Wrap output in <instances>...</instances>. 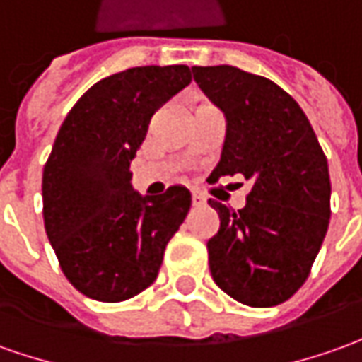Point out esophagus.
Here are the masks:
<instances>
[{
  "label": "esophagus",
  "instance_id": "esophagus-1",
  "mask_svg": "<svg viewBox=\"0 0 362 362\" xmlns=\"http://www.w3.org/2000/svg\"><path fill=\"white\" fill-rule=\"evenodd\" d=\"M192 204H194L196 208H198V206H204V204H206V198L202 196L200 192H192Z\"/></svg>",
  "mask_w": 362,
  "mask_h": 362
}]
</instances>
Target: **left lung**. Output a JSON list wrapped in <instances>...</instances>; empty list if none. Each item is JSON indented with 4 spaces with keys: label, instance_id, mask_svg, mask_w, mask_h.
<instances>
[{
    "label": "left lung",
    "instance_id": "1",
    "mask_svg": "<svg viewBox=\"0 0 362 362\" xmlns=\"http://www.w3.org/2000/svg\"><path fill=\"white\" fill-rule=\"evenodd\" d=\"M192 71L228 120L222 158L208 180H252L242 210L208 200L220 216L208 242L214 281L250 307L284 303L311 274L329 228L325 152L301 107L274 81L232 65Z\"/></svg>",
    "mask_w": 362,
    "mask_h": 362
}]
</instances>
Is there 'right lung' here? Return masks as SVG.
Instances as JSON below:
<instances>
[{
  "instance_id": "right-lung-1",
  "label": "right lung",
  "mask_w": 362,
  "mask_h": 362,
  "mask_svg": "<svg viewBox=\"0 0 362 362\" xmlns=\"http://www.w3.org/2000/svg\"><path fill=\"white\" fill-rule=\"evenodd\" d=\"M186 65L132 67L98 81L69 110L43 168V222L61 272L103 303L144 291L190 210V192L170 186L139 196L130 162L150 119L190 85Z\"/></svg>"
}]
</instances>
